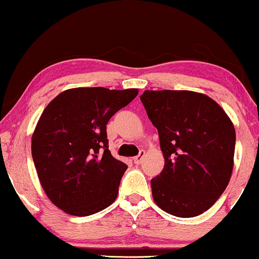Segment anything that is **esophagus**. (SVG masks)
Returning <instances> with one entry per match:
<instances>
[{"instance_id":"34e87169","label":"esophagus","mask_w":259,"mask_h":259,"mask_svg":"<svg viewBox=\"0 0 259 259\" xmlns=\"http://www.w3.org/2000/svg\"><path fill=\"white\" fill-rule=\"evenodd\" d=\"M144 157H145V152H144V151H140V153L138 154L137 157H134V158H133V161H134V164H137V165L141 164V161H143Z\"/></svg>"}]
</instances>
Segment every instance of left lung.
<instances>
[{
	"label": "left lung",
	"mask_w": 259,
	"mask_h": 259,
	"mask_svg": "<svg viewBox=\"0 0 259 259\" xmlns=\"http://www.w3.org/2000/svg\"><path fill=\"white\" fill-rule=\"evenodd\" d=\"M157 127L165 159L151 180L152 196L176 217H196L213 205L231 178L236 132L224 109L192 91H145L140 95Z\"/></svg>",
	"instance_id": "obj_1"
}]
</instances>
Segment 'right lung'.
<instances>
[{"instance_id": "right-lung-1", "label": "right lung", "mask_w": 259, "mask_h": 259, "mask_svg": "<svg viewBox=\"0 0 259 259\" xmlns=\"http://www.w3.org/2000/svg\"><path fill=\"white\" fill-rule=\"evenodd\" d=\"M137 88L77 87L47 105L31 136V154L49 200L83 217L116 199L127 165L108 150V120L138 95Z\"/></svg>"}]
</instances>
